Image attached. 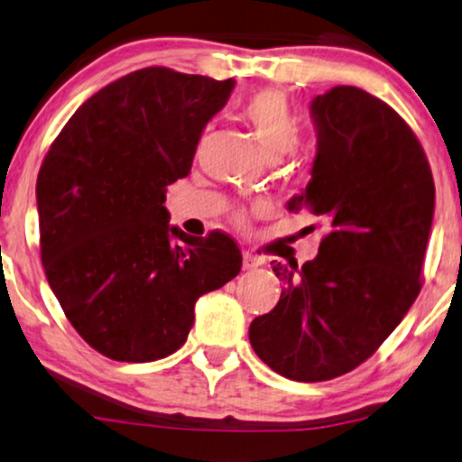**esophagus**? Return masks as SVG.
<instances>
[{
	"label": "esophagus",
	"mask_w": 462,
	"mask_h": 462,
	"mask_svg": "<svg viewBox=\"0 0 462 462\" xmlns=\"http://www.w3.org/2000/svg\"><path fill=\"white\" fill-rule=\"evenodd\" d=\"M259 265H261V259L257 257V254L244 253V257H242V267H244V270H257Z\"/></svg>",
	"instance_id": "34e87169"
}]
</instances>
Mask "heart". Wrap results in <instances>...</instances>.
I'll return each mask as SVG.
<instances>
[{
    "instance_id": "1",
    "label": "heart",
    "mask_w": 462,
    "mask_h": 462,
    "mask_svg": "<svg viewBox=\"0 0 462 462\" xmlns=\"http://www.w3.org/2000/svg\"><path fill=\"white\" fill-rule=\"evenodd\" d=\"M244 117L253 128L254 139L267 161H278L298 143V119L289 100L281 92L265 89L253 96L244 106Z\"/></svg>"
}]
</instances>
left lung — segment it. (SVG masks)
<instances>
[{"instance_id":"left-lung-1","label":"left lung","mask_w":462,"mask_h":462,"mask_svg":"<svg viewBox=\"0 0 462 462\" xmlns=\"http://www.w3.org/2000/svg\"><path fill=\"white\" fill-rule=\"evenodd\" d=\"M317 153L310 181L287 203L326 218L319 254L274 263L276 309L248 338L272 370L328 381L368 360L413 300L435 216V181L405 119L360 88L336 85L310 102Z\"/></svg>"}]
</instances>
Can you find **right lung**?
<instances>
[{
  "label": "right lung",
  "mask_w": 462,
  "mask_h": 462,
  "mask_svg": "<svg viewBox=\"0 0 462 462\" xmlns=\"http://www.w3.org/2000/svg\"><path fill=\"white\" fill-rule=\"evenodd\" d=\"M233 88L161 66L134 70L85 100L44 156L36 201L47 281L85 343L111 360L175 353L197 300L240 274L229 236H188L164 208Z\"/></svg>",
  "instance_id": "right-lung-1"
}]
</instances>
